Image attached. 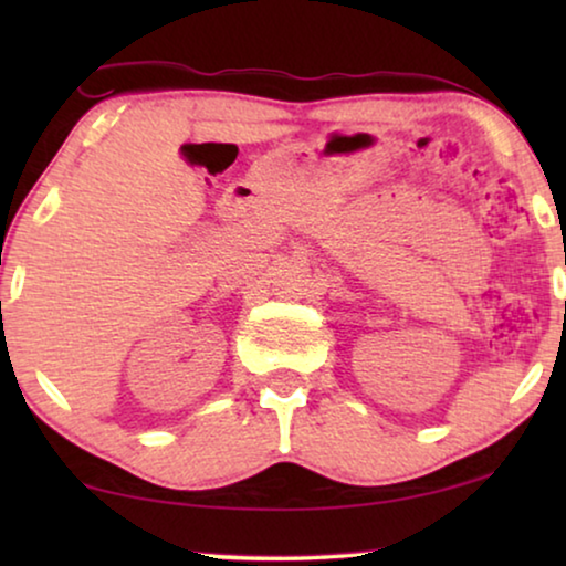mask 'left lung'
Listing matches in <instances>:
<instances>
[{
    "label": "left lung",
    "mask_w": 566,
    "mask_h": 566,
    "mask_svg": "<svg viewBox=\"0 0 566 566\" xmlns=\"http://www.w3.org/2000/svg\"><path fill=\"white\" fill-rule=\"evenodd\" d=\"M564 312H566V304H564Z\"/></svg>",
    "instance_id": "1"
}]
</instances>
